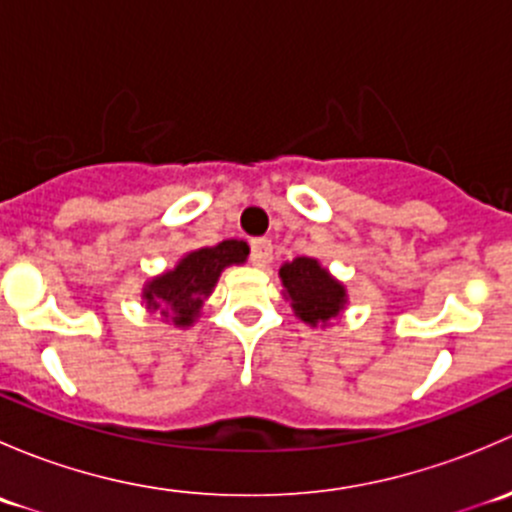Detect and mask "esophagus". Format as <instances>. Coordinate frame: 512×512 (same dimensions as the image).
<instances>
[{
  "label": "esophagus",
  "instance_id": "obj_1",
  "mask_svg": "<svg viewBox=\"0 0 512 512\" xmlns=\"http://www.w3.org/2000/svg\"><path fill=\"white\" fill-rule=\"evenodd\" d=\"M250 260H252V265L260 267V270H265V267L272 262V242L265 240V237H260V240H252Z\"/></svg>",
  "mask_w": 512,
  "mask_h": 512
}]
</instances>
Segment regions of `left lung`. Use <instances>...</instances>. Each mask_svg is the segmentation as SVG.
Returning a JSON list of instances; mask_svg holds the SVG:
<instances>
[{
    "mask_svg": "<svg viewBox=\"0 0 512 512\" xmlns=\"http://www.w3.org/2000/svg\"><path fill=\"white\" fill-rule=\"evenodd\" d=\"M282 297L292 307L294 317L309 327H329L342 319L349 304L344 282H339L314 257H294L280 267Z\"/></svg>",
    "mask_w": 512,
    "mask_h": 512,
    "instance_id": "left-lung-1",
    "label": "left lung"
}]
</instances>
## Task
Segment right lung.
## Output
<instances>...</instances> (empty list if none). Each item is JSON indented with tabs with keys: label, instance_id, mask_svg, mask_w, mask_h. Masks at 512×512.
<instances>
[{
	"label": "right lung",
	"instance_id": "right-lung-1",
	"mask_svg": "<svg viewBox=\"0 0 512 512\" xmlns=\"http://www.w3.org/2000/svg\"><path fill=\"white\" fill-rule=\"evenodd\" d=\"M247 255L250 247L245 240H223L213 247L185 252L173 270L160 272L143 285V304L151 314L158 312L165 324L178 329L193 327L223 270L245 265Z\"/></svg>",
	"mask_w": 512,
	"mask_h": 512
}]
</instances>
